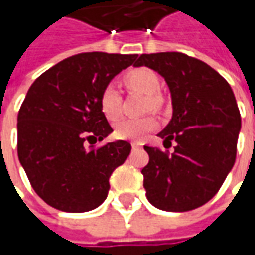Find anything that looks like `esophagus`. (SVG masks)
<instances>
[{
    "instance_id": "1",
    "label": "esophagus",
    "mask_w": 255,
    "mask_h": 255,
    "mask_svg": "<svg viewBox=\"0 0 255 255\" xmlns=\"http://www.w3.org/2000/svg\"><path fill=\"white\" fill-rule=\"evenodd\" d=\"M142 146V143H139V142H133L132 143V147L133 149H139Z\"/></svg>"
}]
</instances>
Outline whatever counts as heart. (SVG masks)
<instances>
[{
  "instance_id": "1",
  "label": "heart",
  "mask_w": 255,
  "mask_h": 255,
  "mask_svg": "<svg viewBox=\"0 0 255 255\" xmlns=\"http://www.w3.org/2000/svg\"><path fill=\"white\" fill-rule=\"evenodd\" d=\"M128 88L133 91L147 95L146 111H157L163 105V98L159 95L160 91V79L147 68H137L132 69L123 78ZM101 111L106 119L115 121L121 115V105L122 99L118 92V88L113 84L106 85L101 93ZM157 121L153 116H144L140 119H122L115 125V134L119 139L125 140H139L144 137L147 133L153 132L157 128Z\"/></svg>"
}]
</instances>
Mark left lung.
<instances>
[{
	"mask_svg": "<svg viewBox=\"0 0 255 255\" xmlns=\"http://www.w3.org/2000/svg\"><path fill=\"white\" fill-rule=\"evenodd\" d=\"M134 66L162 75L173 106L157 136L164 147L176 142L174 152L144 146L147 200L164 211L197 209L216 196L236 162L241 116L231 86L211 66L181 52L143 54Z\"/></svg>",
	"mask_w": 255,
	"mask_h": 255,
	"instance_id": "1",
	"label": "left lung"
}]
</instances>
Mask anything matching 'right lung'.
<instances>
[{
  "instance_id": "1",
  "label": "right lung",
  "mask_w": 255,
  "mask_h": 255,
  "mask_svg": "<svg viewBox=\"0 0 255 255\" xmlns=\"http://www.w3.org/2000/svg\"><path fill=\"white\" fill-rule=\"evenodd\" d=\"M137 55L86 52L66 58L28 89L18 112V159L35 193L56 210L99 207L109 177L132 146L116 140L88 149L113 129L101 111L103 88Z\"/></svg>"
}]
</instances>
